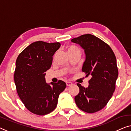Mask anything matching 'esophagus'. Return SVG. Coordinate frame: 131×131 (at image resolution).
Masks as SVG:
<instances>
[{
	"mask_svg": "<svg viewBox=\"0 0 131 131\" xmlns=\"http://www.w3.org/2000/svg\"><path fill=\"white\" fill-rule=\"evenodd\" d=\"M66 85H67V86H70L72 85V83L70 82V81H67V82H66Z\"/></svg>",
	"mask_w": 131,
	"mask_h": 131,
	"instance_id": "esophagus-1",
	"label": "esophagus"
}]
</instances>
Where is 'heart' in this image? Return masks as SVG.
I'll use <instances>...</instances> for the list:
<instances>
[{
  "label": "heart",
  "mask_w": 131,
  "mask_h": 131,
  "mask_svg": "<svg viewBox=\"0 0 131 131\" xmlns=\"http://www.w3.org/2000/svg\"><path fill=\"white\" fill-rule=\"evenodd\" d=\"M67 50L68 53L69 54H71V53H74V52H80V50L79 48L78 47L76 46V45H68L67 47Z\"/></svg>",
  "instance_id": "heart-1"
}]
</instances>
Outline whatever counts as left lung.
<instances>
[{"label":"left lung","instance_id":"1","mask_svg":"<svg viewBox=\"0 0 131 131\" xmlns=\"http://www.w3.org/2000/svg\"><path fill=\"white\" fill-rule=\"evenodd\" d=\"M84 50L86 60L82 71L91 75L89 86L77 83L79 94L75 102L80 109L87 113L99 111L107 105L115 90L118 76L116 58L109 45L91 34H84L71 39Z\"/></svg>","mask_w":131,"mask_h":131}]
</instances>
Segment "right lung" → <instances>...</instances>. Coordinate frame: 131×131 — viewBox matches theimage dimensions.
I'll use <instances>...</instances> for the list:
<instances>
[{"label": "right lung", "instance_id": "right-lung-1", "mask_svg": "<svg viewBox=\"0 0 131 131\" xmlns=\"http://www.w3.org/2000/svg\"><path fill=\"white\" fill-rule=\"evenodd\" d=\"M60 42L36 41L20 53L16 61L14 81L17 93L28 111L38 115L56 109L60 94L66 88L64 81L47 84L45 72L50 69L52 56Z\"/></svg>", "mask_w": 131, "mask_h": 131}]
</instances>
